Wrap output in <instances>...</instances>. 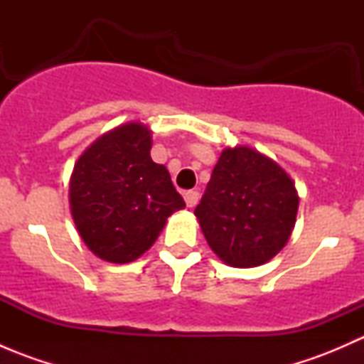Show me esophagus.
<instances>
[{
    "mask_svg": "<svg viewBox=\"0 0 364 364\" xmlns=\"http://www.w3.org/2000/svg\"><path fill=\"white\" fill-rule=\"evenodd\" d=\"M185 203L188 208H196L197 203H199V192H197V190H188V192H185Z\"/></svg>",
    "mask_w": 364,
    "mask_h": 364,
    "instance_id": "esophagus-1",
    "label": "esophagus"
}]
</instances>
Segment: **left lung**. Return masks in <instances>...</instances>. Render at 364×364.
<instances>
[{"instance_id": "obj_1", "label": "left lung", "mask_w": 364, "mask_h": 364, "mask_svg": "<svg viewBox=\"0 0 364 364\" xmlns=\"http://www.w3.org/2000/svg\"><path fill=\"white\" fill-rule=\"evenodd\" d=\"M294 181L247 146L223 149L196 208L211 250L232 267H255L287 245L297 215Z\"/></svg>"}]
</instances>
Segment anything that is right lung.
Returning <instances> with one entry per match:
<instances>
[{
  "instance_id": "right-lung-1",
  "label": "right lung",
  "mask_w": 364,
  "mask_h": 364,
  "mask_svg": "<svg viewBox=\"0 0 364 364\" xmlns=\"http://www.w3.org/2000/svg\"><path fill=\"white\" fill-rule=\"evenodd\" d=\"M151 130L132 121L98 137L70 178L72 218L100 259L127 264L151 248L165 222L185 208L165 165L151 160Z\"/></svg>"
}]
</instances>
